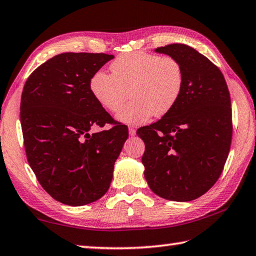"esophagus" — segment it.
Masks as SVG:
<instances>
[{
    "instance_id": "obj_1",
    "label": "esophagus",
    "mask_w": 256,
    "mask_h": 256,
    "mask_svg": "<svg viewBox=\"0 0 256 256\" xmlns=\"http://www.w3.org/2000/svg\"><path fill=\"white\" fill-rule=\"evenodd\" d=\"M128 133H130V136H134L136 134V130L132 128V126H130L128 128Z\"/></svg>"
}]
</instances>
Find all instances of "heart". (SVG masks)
<instances>
[{"label": "heart", "instance_id": "1", "mask_svg": "<svg viewBox=\"0 0 256 256\" xmlns=\"http://www.w3.org/2000/svg\"><path fill=\"white\" fill-rule=\"evenodd\" d=\"M110 73L99 70L89 82L94 99L108 112L120 110L128 99L133 100L118 112L120 122L138 125L152 115L164 116L180 100L184 88V68L177 58L138 50L118 56Z\"/></svg>", "mask_w": 256, "mask_h": 256}]
</instances>
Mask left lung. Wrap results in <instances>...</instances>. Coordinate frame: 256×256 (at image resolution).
I'll list each match as a JSON object with an SVG mask.
<instances>
[{"label":"left lung","mask_w":256,"mask_h":256,"mask_svg":"<svg viewBox=\"0 0 256 256\" xmlns=\"http://www.w3.org/2000/svg\"><path fill=\"white\" fill-rule=\"evenodd\" d=\"M156 52L178 60L185 80L175 107L136 131L146 144L144 177L160 198L192 201L224 170L232 136L230 94L219 68L192 47L170 44Z\"/></svg>","instance_id":"8db88e82"}]
</instances>
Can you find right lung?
I'll use <instances>...</instances> for the list:
<instances>
[{
  "mask_svg": "<svg viewBox=\"0 0 256 256\" xmlns=\"http://www.w3.org/2000/svg\"><path fill=\"white\" fill-rule=\"evenodd\" d=\"M112 58L58 54L24 84L20 120L28 162L42 188L63 204H89L107 192L128 136L126 125L116 122L90 92L92 74ZM106 124L113 126L91 132Z\"/></svg>",
  "mask_w": 256,
  "mask_h": 256,
  "instance_id": "1",
  "label": "right lung"
}]
</instances>
